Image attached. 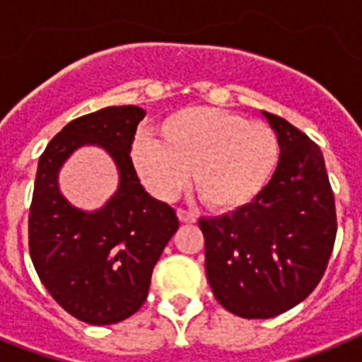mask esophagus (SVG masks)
Here are the masks:
<instances>
[{
  "instance_id": "obj_1",
  "label": "esophagus",
  "mask_w": 362,
  "mask_h": 362,
  "mask_svg": "<svg viewBox=\"0 0 362 362\" xmlns=\"http://www.w3.org/2000/svg\"><path fill=\"white\" fill-rule=\"evenodd\" d=\"M177 217L181 223H196V216L192 212H188V210L177 209Z\"/></svg>"
}]
</instances>
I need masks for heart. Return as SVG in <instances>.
Listing matches in <instances>:
<instances>
[{
	"mask_svg": "<svg viewBox=\"0 0 362 362\" xmlns=\"http://www.w3.org/2000/svg\"><path fill=\"white\" fill-rule=\"evenodd\" d=\"M159 141L137 137L130 165L158 199L175 197L194 177L204 203L232 212L254 203L276 172L279 143L261 121L214 107L177 110L159 123Z\"/></svg>",
	"mask_w": 362,
	"mask_h": 362,
	"instance_id": "b5f03b06",
	"label": "heart"
}]
</instances>
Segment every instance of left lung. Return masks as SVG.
<instances>
[{
	"mask_svg": "<svg viewBox=\"0 0 362 362\" xmlns=\"http://www.w3.org/2000/svg\"><path fill=\"white\" fill-rule=\"evenodd\" d=\"M279 143L263 194L245 209L199 219L214 296L245 319H270L305 300L334 248L335 201L322 152L279 116L261 112Z\"/></svg>",
	"mask_w": 362,
	"mask_h": 362,
	"instance_id": "1",
	"label": "left lung"
}]
</instances>
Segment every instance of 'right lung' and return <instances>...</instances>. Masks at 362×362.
<instances>
[{"label": "right lung", "instance_id": "right-lung-1", "mask_svg": "<svg viewBox=\"0 0 362 362\" xmlns=\"http://www.w3.org/2000/svg\"><path fill=\"white\" fill-rule=\"evenodd\" d=\"M146 112L107 107L70 121L37 163L28 216V248L41 283L56 303L88 325H114L141 308L152 270L177 232L175 210L153 199L130 165V146ZM94 144L120 174L115 196L98 211L76 209L57 177L78 148Z\"/></svg>", "mask_w": 362, "mask_h": 362}]
</instances>
